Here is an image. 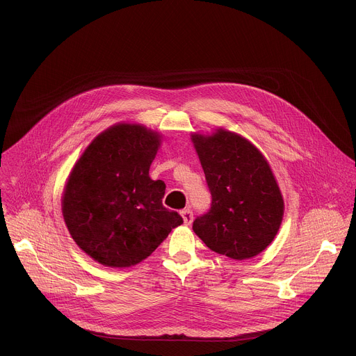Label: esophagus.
<instances>
[{
    "mask_svg": "<svg viewBox=\"0 0 356 356\" xmlns=\"http://www.w3.org/2000/svg\"><path fill=\"white\" fill-rule=\"evenodd\" d=\"M180 214H181L183 221H184L186 225H190L193 222V211L190 209H184Z\"/></svg>",
    "mask_w": 356,
    "mask_h": 356,
    "instance_id": "1",
    "label": "esophagus"
}]
</instances>
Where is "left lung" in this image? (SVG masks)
<instances>
[{"instance_id": "8db88e82", "label": "left lung", "mask_w": 356, "mask_h": 356, "mask_svg": "<svg viewBox=\"0 0 356 356\" xmlns=\"http://www.w3.org/2000/svg\"><path fill=\"white\" fill-rule=\"evenodd\" d=\"M211 193V209L193 231L231 259L257 257L275 239L284 202L265 156L248 139L220 128L191 138Z\"/></svg>"}]
</instances>
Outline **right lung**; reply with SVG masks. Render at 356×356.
<instances>
[{"instance_id":"add662e5","label":"right lung","mask_w":356,"mask_h":356,"mask_svg":"<svg viewBox=\"0 0 356 356\" xmlns=\"http://www.w3.org/2000/svg\"><path fill=\"white\" fill-rule=\"evenodd\" d=\"M159 145L158 132L117 124L101 132L74 165L63 193V218L95 262L134 266L183 224L162 204L166 184L149 177Z\"/></svg>"}]
</instances>
